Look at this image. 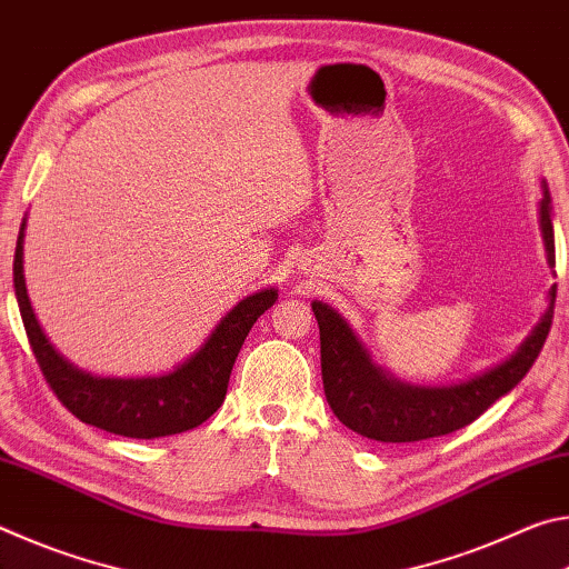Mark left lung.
Segmentation results:
<instances>
[{
  "instance_id": "left-lung-1",
  "label": "left lung",
  "mask_w": 569,
  "mask_h": 569,
  "mask_svg": "<svg viewBox=\"0 0 569 569\" xmlns=\"http://www.w3.org/2000/svg\"><path fill=\"white\" fill-rule=\"evenodd\" d=\"M542 233L547 258L555 266V230L550 216V196L545 190ZM557 286L550 291V308L527 341L519 346L512 359L495 366L481 377L455 387H409L391 379L369 361V356L356 341L349 326L321 301H313V316L321 333V377L326 401L331 411L356 435L383 441V445H403L431 437H445L479 419L492 403L512 391L525 373L532 369L542 351L552 326Z\"/></svg>"
}]
</instances>
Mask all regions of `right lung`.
I'll list each match as a JSON object with an SVG mask.
<instances>
[{
	"instance_id": "right-lung-1",
	"label": "right lung",
	"mask_w": 569,
	"mask_h": 569,
	"mask_svg": "<svg viewBox=\"0 0 569 569\" xmlns=\"http://www.w3.org/2000/svg\"><path fill=\"white\" fill-rule=\"evenodd\" d=\"M24 223L14 250V293L32 353L44 381L67 411L92 427L130 439H156L196 429L213 417L226 399L230 371L248 331L276 303L273 288L240 301L216 326L203 349L166 377L100 379L67 363L37 323L22 271Z\"/></svg>"
}]
</instances>
